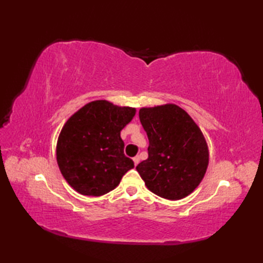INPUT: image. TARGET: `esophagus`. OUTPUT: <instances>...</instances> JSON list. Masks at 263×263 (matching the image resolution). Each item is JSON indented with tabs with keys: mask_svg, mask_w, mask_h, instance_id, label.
<instances>
[{
	"mask_svg": "<svg viewBox=\"0 0 263 263\" xmlns=\"http://www.w3.org/2000/svg\"><path fill=\"white\" fill-rule=\"evenodd\" d=\"M133 161H135V165L137 166L139 164V161H140V157H139V156H136V157L133 158Z\"/></svg>",
	"mask_w": 263,
	"mask_h": 263,
	"instance_id": "obj_1",
	"label": "esophagus"
}]
</instances>
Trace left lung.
<instances>
[{"mask_svg": "<svg viewBox=\"0 0 263 263\" xmlns=\"http://www.w3.org/2000/svg\"><path fill=\"white\" fill-rule=\"evenodd\" d=\"M139 117L149 139L148 159L137 166L146 186L167 200L187 197L202 181L209 164L202 131L175 104L142 107Z\"/></svg>", "mask_w": 263, "mask_h": 263, "instance_id": "8db88e82", "label": "left lung"}]
</instances>
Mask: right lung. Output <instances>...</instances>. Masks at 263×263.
Masks as SVG:
<instances>
[{
    "label": "right lung",
    "instance_id": "1",
    "mask_svg": "<svg viewBox=\"0 0 263 263\" xmlns=\"http://www.w3.org/2000/svg\"><path fill=\"white\" fill-rule=\"evenodd\" d=\"M136 108L93 100L65 122L58 139L57 160L65 181L78 193L99 197L119 185L135 167L124 155L121 131Z\"/></svg>",
    "mask_w": 263,
    "mask_h": 263
}]
</instances>
